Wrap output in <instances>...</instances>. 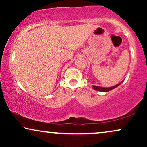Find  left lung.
<instances>
[{
  "label": "left lung",
  "mask_w": 147,
  "mask_h": 147,
  "mask_svg": "<svg viewBox=\"0 0 147 147\" xmlns=\"http://www.w3.org/2000/svg\"><path fill=\"white\" fill-rule=\"evenodd\" d=\"M123 82V81H122ZM122 82L119 84H117V85L114 86H112V87H109V88H104V87H100V86H92V88H93V89H95L96 90H98V91H101V92H108V91H110L111 90H113V89L115 88L116 87H117L118 86L120 85L121 84H122Z\"/></svg>",
  "instance_id": "1"
}]
</instances>
